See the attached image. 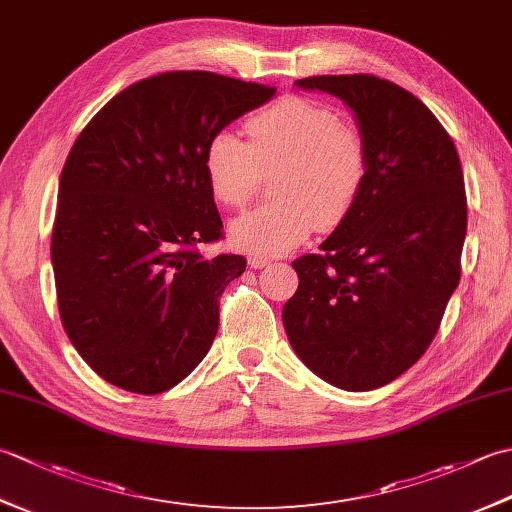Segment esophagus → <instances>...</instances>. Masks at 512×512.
Wrapping results in <instances>:
<instances>
[{
	"instance_id": "1",
	"label": "esophagus",
	"mask_w": 512,
	"mask_h": 512,
	"mask_svg": "<svg viewBox=\"0 0 512 512\" xmlns=\"http://www.w3.org/2000/svg\"><path fill=\"white\" fill-rule=\"evenodd\" d=\"M248 266L255 268V270H262V268L270 266V259H268V257H257V255H253V257H248Z\"/></svg>"
}]
</instances>
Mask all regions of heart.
Listing matches in <instances>:
<instances>
[{
	"label": "heart",
	"mask_w": 512,
	"mask_h": 512,
	"mask_svg": "<svg viewBox=\"0 0 512 512\" xmlns=\"http://www.w3.org/2000/svg\"><path fill=\"white\" fill-rule=\"evenodd\" d=\"M250 145L220 129L204 149L211 193L226 206H244L262 171L281 167L277 204L250 211L231 224L235 248L277 257L306 242L314 226H339L356 206L369 176L367 147L330 107L281 99L246 123Z\"/></svg>",
	"instance_id": "b5f03b06"
}]
</instances>
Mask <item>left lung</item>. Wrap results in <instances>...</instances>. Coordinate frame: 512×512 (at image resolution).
I'll list each match as a JSON object with an SVG mask.
<instances>
[{
	"label": "left lung",
	"mask_w": 512,
	"mask_h": 512,
	"mask_svg": "<svg viewBox=\"0 0 512 512\" xmlns=\"http://www.w3.org/2000/svg\"><path fill=\"white\" fill-rule=\"evenodd\" d=\"M352 112L369 154L350 215L292 268L299 288L281 319L310 372L345 391L398 378L436 336L460 284L466 193L458 151L429 107L372 74L308 76Z\"/></svg>",
	"instance_id": "1"
}]
</instances>
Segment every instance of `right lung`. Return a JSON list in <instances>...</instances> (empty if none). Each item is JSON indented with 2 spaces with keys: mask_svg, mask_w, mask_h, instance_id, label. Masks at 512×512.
I'll return each instance as SVG.
<instances>
[{
  "mask_svg": "<svg viewBox=\"0 0 512 512\" xmlns=\"http://www.w3.org/2000/svg\"><path fill=\"white\" fill-rule=\"evenodd\" d=\"M273 96L213 72H165L116 94L76 138L50 257L65 334L107 383L162 394L211 350L217 299L246 259L198 250L222 237L204 149Z\"/></svg>",
  "mask_w": 512,
  "mask_h": 512,
  "instance_id": "right-lung-1",
  "label": "right lung"
}]
</instances>
